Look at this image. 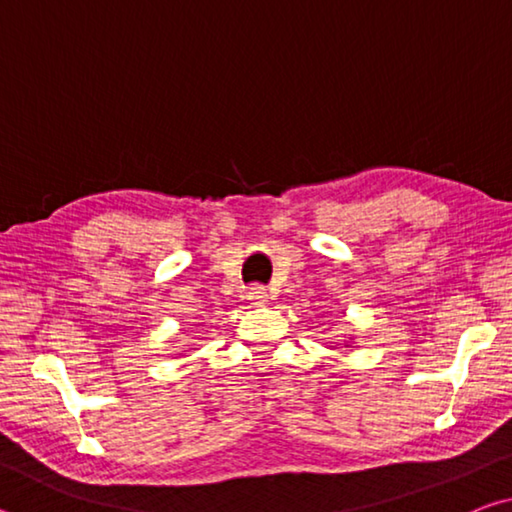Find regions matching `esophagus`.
I'll list each match as a JSON object with an SVG mask.
<instances>
[{"label":"esophagus","mask_w":512,"mask_h":512,"mask_svg":"<svg viewBox=\"0 0 512 512\" xmlns=\"http://www.w3.org/2000/svg\"><path fill=\"white\" fill-rule=\"evenodd\" d=\"M248 298L255 302V305H266L268 302V291L264 284H253V287L248 289Z\"/></svg>","instance_id":"34e87169"}]
</instances>
